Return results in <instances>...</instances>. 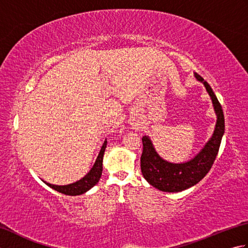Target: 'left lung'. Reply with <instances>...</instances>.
Returning <instances> with one entry per match:
<instances>
[{
  "label": "left lung",
  "instance_id": "1",
  "mask_svg": "<svg viewBox=\"0 0 248 248\" xmlns=\"http://www.w3.org/2000/svg\"><path fill=\"white\" fill-rule=\"evenodd\" d=\"M195 78L202 82L209 96L211 97L213 108L217 114V124L214 132L208 143L203 146L197 155L184 163H170L156 154L149 136H143V154L140 156V170L149 184L162 192L177 193L197 184L211 170L217 159L220 141L225 132V118L220 103L213 93L211 86L200 77L194 73Z\"/></svg>",
  "mask_w": 248,
  "mask_h": 248
}]
</instances>
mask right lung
I'll use <instances>...</instances> for the list:
<instances>
[{"mask_svg": "<svg viewBox=\"0 0 248 248\" xmlns=\"http://www.w3.org/2000/svg\"><path fill=\"white\" fill-rule=\"evenodd\" d=\"M107 144L108 141L105 140L101 147V150H100L99 155L97 156V160L94 162L93 166L92 167V170L78 181L71 184H67V186H54V184H51L46 181L44 182L48 186L55 189V191L65 195H70V196H77V195H82L84 193H86L88 189H91L93 186H96V184L99 182L100 178H101L102 168H103L102 167L103 155H104L105 148H107Z\"/></svg>", "mask_w": 248, "mask_h": 248, "instance_id": "right-lung-1", "label": "right lung"}]
</instances>
